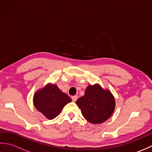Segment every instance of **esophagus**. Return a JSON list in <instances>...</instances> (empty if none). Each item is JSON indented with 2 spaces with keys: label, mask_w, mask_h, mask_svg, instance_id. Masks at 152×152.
<instances>
[{
  "label": "esophagus",
  "mask_w": 152,
  "mask_h": 152,
  "mask_svg": "<svg viewBox=\"0 0 152 152\" xmlns=\"http://www.w3.org/2000/svg\"><path fill=\"white\" fill-rule=\"evenodd\" d=\"M77 99H78V96L75 95V96H72V100L73 102H75Z\"/></svg>",
  "instance_id": "obj_1"
}]
</instances>
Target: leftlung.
Masks as SVG:
<instances>
[{"label": "left lung", "instance_id": "left-lung-1", "mask_svg": "<svg viewBox=\"0 0 152 152\" xmlns=\"http://www.w3.org/2000/svg\"><path fill=\"white\" fill-rule=\"evenodd\" d=\"M76 104L81 109L86 120L93 124H99L112 115L115 102L109 90L103 89L99 84H95L87 87L84 96L77 100Z\"/></svg>", "mask_w": 152, "mask_h": 152}]
</instances>
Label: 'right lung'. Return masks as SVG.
<instances>
[{
    "label": "right lung",
    "mask_w": 152,
    "mask_h": 152,
    "mask_svg": "<svg viewBox=\"0 0 152 152\" xmlns=\"http://www.w3.org/2000/svg\"><path fill=\"white\" fill-rule=\"evenodd\" d=\"M71 101L69 96L51 83L35 93L33 98L35 108L49 119L56 118L64 106Z\"/></svg>",
    "instance_id": "right-lung-1"
}]
</instances>
